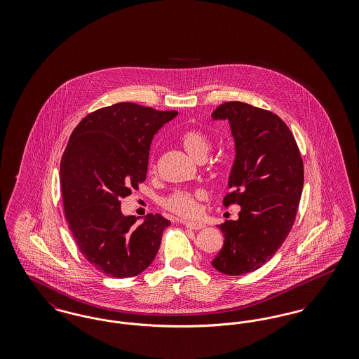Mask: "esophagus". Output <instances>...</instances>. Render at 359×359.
Segmentation results:
<instances>
[{
    "label": "esophagus",
    "instance_id": "34e87169",
    "mask_svg": "<svg viewBox=\"0 0 359 359\" xmlns=\"http://www.w3.org/2000/svg\"><path fill=\"white\" fill-rule=\"evenodd\" d=\"M182 223L191 230H201L205 227V223L195 222V221H182Z\"/></svg>",
    "mask_w": 359,
    "mask_h": 359
}]
</instances>
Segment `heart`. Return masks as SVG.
<instances>
[{
	"mask_svg": "<svg viewBox=\"0 0 359 359\" xmlns=\"http://www.w3.org/2000/svg\"><path fill=\"white\" fill-rule=\"evenodd\" d=\"M180 145L184 148L192 158L202 161L211 151V140L203 132L198 129H187L179 137ZM156 171V161L154 158L149 163V172ZM201 196L199 191L191 189H175L170 195L163 198L161 205L176 215L180 217H195L198 214V198Z\"/></svg>",
	"mask_w": 359,
	"mask_h": 359,
	"instance_id": "1",
	"label": "heart"
}]
</instances>
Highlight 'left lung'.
<instances>
[{"mask_svg": "<svg viewBox=\"0 0 359 359\" xmlns=\"http://www.w3.org/2000/svg\"><path fill=\"white\" fill-rule=\"evenodd\" d=\"M214 120H229L236 160L223 205H241L238 221L221 224L224 243L212 266L229 276L255 272L287 239L304 183L302 154L287 123L249 103L224 102Z\"/></svg>", "mask_w": 359, "mask_h": 359, "instance_id": "obj_1", "label": "left lung"}]
</instances>
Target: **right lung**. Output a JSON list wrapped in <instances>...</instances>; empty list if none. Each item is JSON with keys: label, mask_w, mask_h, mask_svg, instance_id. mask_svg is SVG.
Segmentation results:
<instances>
[{"label": "right lung", "mask_w": 359, "mask_h": 359, "mask_svg": "<svg viewBox=\"0 0 359 359\" xmlns=\"http://www.w3.org/2000/svg\"><path fill=\"white\" fill-rule=\"evenodd\" d=\"M177 111L120 102L87 114L69 136L60 163L65 217L82 256L100 272L128 278L145 271L171 222L149 214L136 224L121 199L145 182L157 130Z\"/></svg>", "instance_id": "obj_1"}]
</instances>
